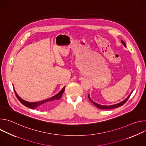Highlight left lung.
Wrapping results in <instances>:
<instances>
[{
    "instance_id": "left-lung-1",
    "label": "left lung",
    "mask_w": 146,
    "mask_h": 146,
    "mask_svg": "<svg viewBox=\"0 0 146 146\" xmlns=\"http://www.w3.org/2000/svg\"><path fill=\"white\" fill-rule=\"evenodd\" d=\"M121 43H122V44L126 47V44H125V43L124 42V41H123V40H121ZM133 91V90H132V91H131V94L129 95V96L125 99V100H123V101H122V102H121L120 103H117V104H115V105H109V106H104V105H99V104H98V103H96V102H94L91 99V98H90V95H88V98H89V99H90V100L94 104V105L95 106H96L98 109H114V108H119V107H120V106H122L123 104H125L126 103V102L128 100V99H129V98L130 97V96H131V95L132 94V92Z\"/></svg>"
}]
</instances>
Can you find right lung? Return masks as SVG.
Listing matches in <instances>:
<instances>
[{"label": "right lung", "mask_w": 146, "mask_h": 146, "mask_svg": "<svg viewBox=\"0 0 146 146\" xmlns=\"http://www.w3.org/2000/svg\"><path fill=\"white\" fill-rule=\"evenodd\" d=\"M65 89V86L62 89V90L58 93L56 95H54V96H52L48 99L41 100L40 102H28L26 101L24 99H23L22 98H21L18 94H17L16 91L14 90V92L15 94V95L17 98V99L19 100V101L23 105L25 106L26 107H28L30 109H34L35 108H39V109H45L47 108L48 107H49L50 106H51L52 103H54V102H55L57 100H59L61 97L62 94H63L64 91Z\"/></svg>", "instance_id": "add662e5"}]
</instances>
